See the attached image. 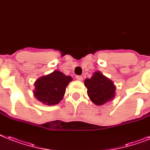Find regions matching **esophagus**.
I'll list each match as a JSON object with an SVG mask.
<instances>
[{"instance_id": "obj_1", "label": "esophagus", "mask_w": 150, "mask_h": 150, "mask_svg": "<svg viewBox=\"0 0 150 150\" xmlns=\"http://www.w3.org/2000/svg\"><path fill=\"white\" fill-rule=\"evenodd\" d=\"M76 79L79 80V81H82V80H83V77L81 76V75H77V76H76Z\"/></svg>"}]
</instances>
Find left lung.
<instances>
[{
    "instance_id": "obj_1",
    "label": "left lung",
    "mask_w": 150,
    "mask_h": 150,
    "mask_svg": "<svg viewBox=\"0 0 150 150\" xmlns=\"http://www.w3.org/2000/svg\"><path fill=\"white\" fill-rule=\"evenodd\" d=\"M90 100L96 105H103L112 101L115 96L116 87L111 79L97 71L90 79L84 81Z\"/></svg>"
}]
</instances>
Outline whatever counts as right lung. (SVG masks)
I'll list each match as a JSON object with an SVG mask.
<instances>
[{
    "instance_id": "right-lung-1",
    "label": "right lung",
    "mask_w": 150,
    "mask_h": 150,
    "mask_svg": "<svg viewBox=\"0 0 150 150\" xmlns=\"http://www.w3.org/2000/svg\"><path fill=\"white\" fill-rule=\"evenodd\" d=\"M71 81V76L55 70L48 75L38 78L35 81L33 94L44 105H54L62 100L66 87Z\"/></svg>"
}]
</instances>
